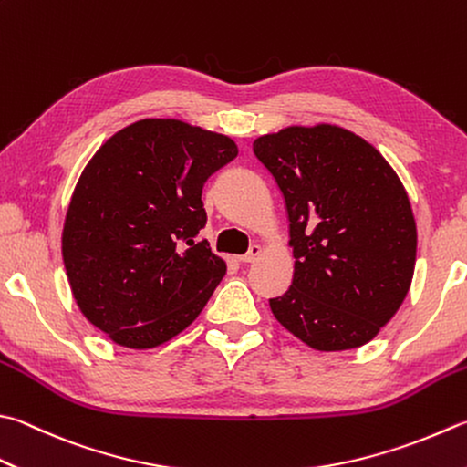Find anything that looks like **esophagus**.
Masks as SVG:
<instances>
[{
  "mask_svg": "<svg viewBox=\"0 0 467 467\" xmlns=\"http://www.w3.org/2000/svg\"><path fill=\"white\" fill-rule=\"evenodd\" d=\"M260 256H262V245L260 244H254L252 248H250V252L244 254V256H237V260L245 264V262H256Z\"/></svg>",
  "mask_w": 467,
  "mask_h": 467,
  "instance_id": "1",
  "label": "esophagus"
}]
</instances>
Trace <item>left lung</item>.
I'll list each match as a JSON object with an SVG mask.
<instances>
[{
  "label": "left lung",
  "mask_w": 467,
  "mask_h": 467,
  "mask_svg": "<svg viewBox=\"0 0 467 467\" xmlns=\"http://www.w3.org/2000/svg\"><path fill=\"white\" fill-rule=\"evenodd\" d=\"M285 195L293 285L272 315L317 351L372 341L407 296L417 223L389 161L336 124L288 126L254 140Z\"/></svg>",
  "instance_id": "1"
}]
</instances>
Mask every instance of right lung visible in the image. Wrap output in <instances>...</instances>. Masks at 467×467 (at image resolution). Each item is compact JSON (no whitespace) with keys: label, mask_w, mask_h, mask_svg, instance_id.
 I'll use <instances>...</instances> for the list:
<instances>
[{"label":"right lung","mask_w":467,"mask_h":467,"mask_svg":"<svg viewBox=\"0 0 467 467\" xmlns=\"http://www.w3.org/2000/svg\"><path fill=\"white\" fill-rule=\"evenodd\" d=\"M235 156L230 136L146 118L87 162L60 242L77 306L113 343L158 348L203 311L227 264L195 242L207 222L201 192Z\"/></svg>","instance_id":"obj_1"}]
</instances>
